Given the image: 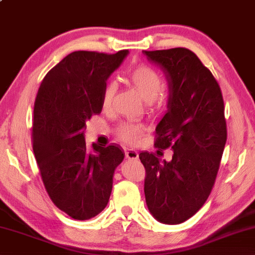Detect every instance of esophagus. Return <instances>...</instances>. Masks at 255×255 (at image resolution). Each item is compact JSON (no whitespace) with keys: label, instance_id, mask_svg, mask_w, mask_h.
I'll return each instance as SVG.
<instances>
[{"label":"esophagus","instance_id":"esophagus-1","mask_svg":"<svg viewBox=\"0 0 255 255\" xmlns=\"http://www.w3.org/2000/svg\"><path fill=\"white\" fill-rule=\"evenodd\" d=\"M126 157L128 160H137L138 153L135 150H131V148H128V150L126 151Z\"/></svg>","mask_w":255,"mask_h":255}]
</instances>
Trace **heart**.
<instances>
[{
  "mask_svg": "<svg viewBox=\"0 0 255 255\" xmlns=\"http://www.w3.org/2000/svg\"><path fill=\"white\" fill-rule=\"evenodd\" d=\"M128 82L137 91L140 97L146 103L154 105L156 108L162 107L163 99L158 97L163 88V81L161 76L152 68L147 65H137L128 73ZM118 85L114 81H110L104 86L102 93V103L105 108L111 105L114 94L117 92ZM144 132V128L141 124L135 123H122L118 128L117 134L119 138L126 143H136Z\"/></svg>",
  "mask_w": 255,
  "mask_h": 255,
  "instance_id": "b5f03b06",
  "label": "heart"
}]
</instances>
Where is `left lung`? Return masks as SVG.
Returning <instances> with one entry per match:
<instances>
[{"label": "left lung", "mask_w": 255, "mask_h": 255, "mask_svg": "<svg viewBox=\"0 0 255 255\" xmlns=\"http://www.w3.org/2000/svg\"><path fill=\"white\" fill-rule=\"evenodd\" d=\"M164 73L166 112L156 126L155 146L171 147V161L141 152L146 170L144 194L158 222L179 224L198 212L209 198L227 143L220 86L193 52L184 47L143 51Z\"/></svg>", "instance_id": "obj_1"}]
</instances>
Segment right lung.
I'll list each match as a JSON object with an SVG mask.
<instances>
[{
  "instance_id": "right-lung-1",
  "label": "right lung",
  "mask_w": 255,
  "mask_h": 255,
  "mask_svg": "<svg viewBox=\"0 0 255 255\" xmlns=\"http://www.w3.org/2000/svg\"><path fill=\"white\" fill-rule=\"evenodd\" d=\"M128 51L115 54L76 51L51 69L34 104L33 151L45 189L57 208L74 220L102 212L124 152L118 144L85 143L86 121L102 111L107 80Z\"/></svg>"
}]
</instances>
